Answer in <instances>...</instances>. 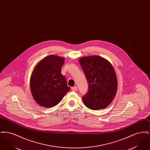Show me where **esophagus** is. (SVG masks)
<instances>
[{
  "label": "esophagus",
  "mask_w": 150,
  "mask_h": 150,
  "mask_svg": "<svg viewBox=\"0 0 150 150\" xmlns=\"http://www.w3.org/2000/svg\"><path fill=\"white\" fill-rule=\"evenodd\" d=\"M77 86H73V87H72L71 89L72 91H74V92H76V91H77Z\"/></svg>",
  "instance_id": "34e87169"
}]
</instances>
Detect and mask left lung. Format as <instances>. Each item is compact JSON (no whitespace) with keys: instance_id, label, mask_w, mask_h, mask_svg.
<instances>
[{"instance_id":"left-lung-1","label":"left lung","mask_w":150,"mask_h":150,"mask_svg":"<svg viewBox=\"0 0 150 150\" xmlns=\"http://www.w3.org/2000/svg\"><path fill=\"white\" fill-rule=\"evenodd\" d=\"M79 63L89 85L88 92L82 97L84 105L93 110L105 108L112 102L117 91L114 67L98 56L82 57Z\"/></svg>"}]
</instances>
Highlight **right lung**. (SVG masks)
I'll use <instances>...</instances> for the list:
<instances>
[{
    "label": "right lung",
    "mask_w": 150,
    "mask_h": 150,
    "mask_svg": "<svg viewBox=\"0 0 150 150\" xmlns=\"http://www.w3.org/2000/svg\"><path fill=\"white\" fill-rule=\"evenodd\" d=\"M64 59L50 55L36 64L30 79V89L34 99L40 106H55L70 89L61 74Z\"/></svg>",
    "instance_id": "right-lung-1"
}]
</instances>
